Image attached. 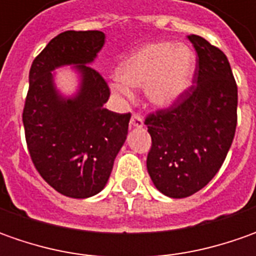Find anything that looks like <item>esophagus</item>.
Masks as SVG:
<instances>
[{
	"label": "esophagus",
	"mask_w": 256,
	"mask_h": 256,
	"mask_svg": "<svg viewBox=\"0 0 256 256\" xmlns=\"http://www.w3.org/2000/svg\"><path fill=\"white\" fill-rule=\"evenodd\" d=\"M130 125H131V128H141V126H144L142 116L140 114L134 112L132 116H131V121H130Z\"/></svg>",
	"instance_id": "esophagus-1"
}]
</instances>
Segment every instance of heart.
<instances>
[{"mask_svg":"<svg viewBox=\"0 0 256 256\" xmlns=\"http://www.w3.org/2000/svg\"><path fill=\"white\" fill-rule=\"evenodd\" d=\"M195 54L174 42L146 44L128 55L118 66L112 82L116 92L130 96V86L144 88L155 106H170L178 101L192 82Z\"/></svg>","mask_w":256,"mask_h":256,"instance_id":"heart-1","label":"heart"}]
</instances>
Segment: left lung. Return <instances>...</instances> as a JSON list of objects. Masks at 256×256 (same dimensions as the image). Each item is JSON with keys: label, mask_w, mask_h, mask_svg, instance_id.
<instances>
[{"label": "left lung", "mask_w": 256, "mask_h": 256, "mask_svg": "<svg viewBox=\"0 0 256 256\" xmlns=\"http://www.w3.org/2000/svg\"><path fill=\"white\" fill-rule=\"evenodd\" d=\"M188 40L198 55L195 84L171 106L145 118L152 140L146 170L170 198H186L211 181L236 128L238 88L226 55L200 35Z\"/></svg>", "instance_id": "obj_1"}]
</instances>
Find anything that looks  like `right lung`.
<instances>
[{
  "instance_id": "1",
  "label": "right lung",
  "mask_w": 256,
  "mask_h": 256,
  "mask_svg": "<svg viewBox=\"0 0 256 256\" xmlns=\"http://www.w3.org/2000/svg\"><path fill=\"white\" fill-rule=\"evenodd\" d=\"M104 42L101 31H65L48 42L30 70L22 112L28 152L40 175L70 198L102 191L128 134L131 114L104 108L110 88L90 66ZM62 64H75L82 75L71 98L54 88L52 71Z\"/></svg>"
}]
</instances>
